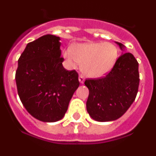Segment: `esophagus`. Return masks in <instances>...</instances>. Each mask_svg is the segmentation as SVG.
Wrapping results in <instances>:
<instances>
[{
  "mask_svg": "<svg viewBox=\"0 0 156 156\" xmlns=\"http://www.w3.org/2000/svg\"><path fill=\"white\" fill-rule=\"evenodd\" d=\"M78 81H79V82H80L81 84H83V83H84V82H85L84 76L79 75V78H78Z\"/></svg>",
  "mask_w": 156,
  "mask_h": 156,
  "instance_id": "esophagus-1",
  "label": "esophagus"
}]
</instances>
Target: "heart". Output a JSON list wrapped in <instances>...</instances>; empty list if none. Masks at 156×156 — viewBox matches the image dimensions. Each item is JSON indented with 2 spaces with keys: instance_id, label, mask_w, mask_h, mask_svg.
I'll use <instances>...</instances> for the list:
<instances>
[{
  "instance_id": "b5f03b06",
  "label": "heart",
  "mask_w": 156,
  "mask_h": 156,
  "mask_svg": "<svg viewBox=\"0 0 156 156\" xmlns=\"http://www.w3.org/2000/svg\"><path fill=\"white\" fill-rule=\"evenodd\" d=\"M64 58L73 68L82 64V72L90 78H101L112 70L118 58L117 48L109 42L77 44L63 51Z\"/></svg>"
}]
</instances>
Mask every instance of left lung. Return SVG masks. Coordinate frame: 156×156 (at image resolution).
I'll return each mask as SVG.
<instances>
[{
  "label": "left lung",
  "mask_w": 156,
  "mask_h": 156,
  "mask_svg": "<svg viewBox=\"0 0 156 156\" xmlns=\"http://www.w3.org/2000/svg\"><path fill=\"white\" fill-rule=\"evenodd\" d=\"M121 51L125 47L116 42ZM139 64L133 55L122 52L114 66L105 78L89 79L86 109L90 117L99 122L117 120L133 104L138 92Z\"/></svg>",
  "instance_id": "obj_1"
}]
</instances>
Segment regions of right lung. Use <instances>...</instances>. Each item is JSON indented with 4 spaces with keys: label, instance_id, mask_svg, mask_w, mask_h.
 <instances>
[{
    "label": "right lung",
    "instance_id": "1",
    "mask_svg": "<svg viewBox=\"0 0 156 156\" xmlns=\"http://www.w3.org/2000/svg\"><path fill=\"white\" fill-rule=\"evenodd\" d=\"M60 37L51 34L27 44L18 60L16 83L22 104L43 122L63 118L79 86L75 70L62 66Z\"/></svg>",
    "mask_w": 156,
    "mask_h": 156
}]
</instances>
